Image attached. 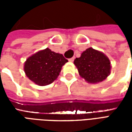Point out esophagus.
I'll return each mask as SVG.
<instances>
[{
	"instance_id": "1",
	"label": "esophagus",
	"mask_w": 132,
	"mask_h": 132,
	"mask_svg": "<svg viewBox=\"0 0 132 132\" xmlns=\"http://www.w3.org/2000/svg\"><path fill=\"white\" fill-rule=\"evenodd\" d=\"M74 59H75V57H72V58H71V59H69V61H70V62H73V61H74Z\"/></svg>"
}]
</instances>
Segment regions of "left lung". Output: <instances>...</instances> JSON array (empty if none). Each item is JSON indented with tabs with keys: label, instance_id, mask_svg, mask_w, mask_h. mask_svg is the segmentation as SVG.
I'll list each match as a JSON object with an SVG mask.
<instances>
[{
	"label": "left lung",
	"instance_id": "8db88e82",
	"mask_svg": "<svg viewBox=\"0 0 132 132\" xmlns=\"http://www.w3.org/2000/svg\"><path fill=\"white\" fill-rule=\"evenodd\" d=\"M79 75L90 83H97L110 73V61L102 52L90 47L74 60Z\"/></svg>",
	"mask_w": 132,
	"mask_h": 132
}]
</instances>
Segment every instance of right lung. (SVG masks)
<instances>
[{
    "label": "right lung",
    "instance_id": "1",
    "mask_svg": "<svg viewBox=\"0 0 132 132\" xmlns=\"http://www.w3.org/2000/svg\"><path fill=\"white\" fill-rule=\"evenodd\" d=\"M68 60L63 55L46 48L27 59L24 71L29 79L37 85L47 86L57 78L62 66Z\"/></svg>",
    "mask_w": 132,
    "mask_h": 132
}]
</instances>
